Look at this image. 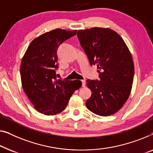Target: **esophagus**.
Listing matches in <instances>:
<instances>
[{"label": "esophagus", "mask_w": 153, "mask_h": 153, "mask_svg": "<svg viewBox=\"0 0 153 153\" xmlns=\"http://www.w3.org/2000/svg\"><path fill=\"white\" fill-rule=\"evenodd\" d=\"M82 86L83 87H85L86 86V81L85 80V79H82Z\"/></svg>", "instance_id": "1"}]
</instances>
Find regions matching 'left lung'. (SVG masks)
I'll use <instances>...</instances> for the list:
<instances>
[{
	"mask_svg": "<svg viewBox=\"0 0 153 153\" xmlns=\"http://www.w3.org/2000/svg\"><path fill=\"white\" fill-rule=\"evenodd\" d=\"M77 37L89 63L97 66L99 79H87L92 91L86 101L90 111L107 117L119 110L130 94L134 74L130 51L119 34L109 28L77 31Z\"/></svg>",
	"mask_w": 153,
	"mask_h": 153,
	"instance_id": "8db88e82",
	"label": "left lung"
}]
</instances>
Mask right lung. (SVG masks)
<instances>
[{
    "instance_id": "right-lung-1",
    "label": "right lung",
    "mask_w": 153,
    "mask_h": 153,
    "mask_svg": "<svg viewBox=\"0 0 153 153\" xmlns=\"http://www.w3.org/2000/svg\"><path fill=\"white\" fill-rule=\"evenodd\" d=\"M76 30L55 29L38 36L30 43L21 64V83L34 109L46 115H55L66 108L79 80H62L56 77L59 68L57 49Z\"/></svg>"
}]
</instances>
